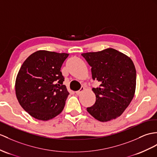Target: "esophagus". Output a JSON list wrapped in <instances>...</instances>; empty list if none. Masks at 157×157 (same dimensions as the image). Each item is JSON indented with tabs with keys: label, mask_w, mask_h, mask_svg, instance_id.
Returning <instances> with one entry per match:
<instances>
[{
	"label": "esophagus",
	"mask_w": 157,
	"mask_h": 157,
	"mask_svg": "<svg viewBox=\"0 0 157 157\" xmlns=\"http://www.w3.org/2000/svg\"><path fill=\"white\" fill-rule=\"evenodd\" d=\"M84 89H85V88H84L83 86H81V89H80L79 90H77V91H76L75 92V93L76 94H81V93H82V92L84 90Z\"/></svg>",
	"instance_id": "obj_1"
}]
</instances>
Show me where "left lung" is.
Here are the masks:
<instances>
[{
  "instance_id": "8db88e82",
  "label": "left lung",
  "mask_w": 157,
  "mask_h": 157,
  "mask_svg": "<svg viewBox=\"0 0 157 157\" xmlns=\"http://www.w3.org/2000/svg\"><path fill=\"white\" fill-rule=\"evenodd\" d=\"M81 55L91 67L92 78L101 83L93 89L96 101L87 111L101 122L121 116L135 92L136 72L132 60L113 48Z\"/></svg>"
}]
</instances>
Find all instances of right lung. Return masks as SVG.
Here are the masks:
<instances>
[{"instance_id":"add662e5","label":"right lung","mask_w":157,"mask_h":157,"mask_svg":"<svg viewBox=\"0 0 157 157\" xmlns=\"http://www.w3.org/2000/svg\"><path fill=\"white\" fill-rule=\"evenodd\" d=\"M67 53L39 51L25 60L18 71L15 90L21 106L30 116L48 121L63 110L68 92L60 68Z\"/></svg>"}]
</instances>
